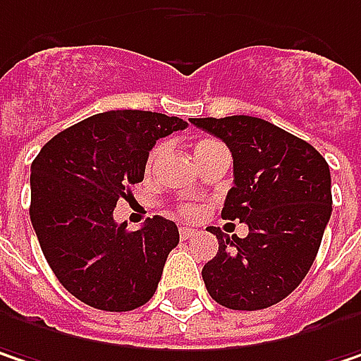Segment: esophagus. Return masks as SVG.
Instances as JSON below:
<instances>
[{"mask_svg":"<svg viewBox=\"0 0 361 361\" xmlns=\"http://www.w3.org/2000/svg\"><path fill=\"white\" fill-rule=\"evenodd\" d=\"M194 235H196V229L194 227H180L181 240H192Z\"/></svg>","mask_w":361,"mask_h":361,"instance_id":"1","label":"esophagus"}]
</instances>
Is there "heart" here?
<instances>
[{
  "instance_id": "heart-1",
  "label": "heart",
  "mask_w": 361,
  "mask_h": 361,
  "mask_svg": "<svg viewBox=\"0 0 361 361\" xmlns=\"http://www.w3.org/2000/svg\"><path fill=\"white\" fill-rule=\"evenodd\" d=\"M211 145H214V140H200V142H196L194 152H196V150H202V148L211 147ZM163 150H165L163 145H157V147L150 148V152H148V157H147V173H152V171H154V167H157V163H159V159H161ZM180 213L183 214V216H196V214H198V209H196L194 204H183V207L180 209Z\"/></svg>"
}]
</instances>
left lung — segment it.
Wrapping results in <instances>:
<instances>
[{
    "label": "left lung",
    "mask_w": 361,
    "mask_h": 361,
    "mask_svg": "<svg viewBox=\"0 0 361 361\" xmlns=\"http://www.w3.org/2000/svg\"><path fill=\"white\" fill-rule=\"evenodd\" d=\"M233 157V188L223 219L247 225L246 238L214 231L219 252L202 269L207 291L229 310H262L308 275L333 211L331 171L306 140L250 115L192 117Z\"/></svg>",
    "instance_id": "8db88e82"
}]
</instances>
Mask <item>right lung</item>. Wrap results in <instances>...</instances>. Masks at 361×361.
I'll return each mask as SVG.
<instances>
[{
    "label": "right lung",
    "mask_w": 361,
    "mask_h": 361,
    "mask_svg": "<svg viewBox=\"0 0 361 361\" xmlns=\"http://www.w3.org/2000/svg\"><path fill=\"white\" fill-rule=\"evenodd\" d=\"M188 123L165 114H97L53 136L30 165V221L57 281L90 308L145 306L180 244L178 225L148 219L138 231L114 209L145 180L148 150Z\"/></svg>",
    "instance_id": "add662e5"
}]
</instances>
